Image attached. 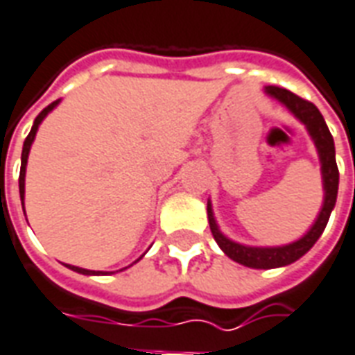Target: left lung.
<instances>
[{
	"instance_id": "1",
	"label": "left lung",
	"mask_w": 355,
	"mask_h": 355,
	"mask_svg": "<svg viewBox=\"0 0 355 355\" xmlns=\"http://www.w3.org/2000/svg\"><path fill=\"white\" fill-rule=\"evenodd\" d=\"M265 92L270 98H274L276 102H280L286 110H289V113L297 121H301L306 126L310 138L314 141L318 157H320V164H322L323 204L312 227L299 240H295L291 244L261 248V245L238 244L229 236H225L223 232L219 231V225H217L216 217H214V209H211V202L208 200L209 229H211V234L216 238L217 245L223 250L227 257H231L232 261H236L240 265L250 266V268H280V266H287L297 259H301L302 255L318 242L322 232L325 231L331 211H333L335 202H337L338 193V168L337 160H335V141H333V136H331L329 128L323 121L320 110L309 100H302L293 92L280 89V87H265Z\"/></svg>"
}]
</instances>
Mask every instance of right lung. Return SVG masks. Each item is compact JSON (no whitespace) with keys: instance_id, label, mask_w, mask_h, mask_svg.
I'll return each instance as SVG.
<instances>
[{"instance_id":"obj_1","label":"right lung","mask_w":355,"mask_h":355,"mask_svg":"<svg viewBox=\"0 0 355 355\" xmlns=\"http://www.w3.org/2000/svg\"><path fill=\"white\" fill-rule=\"evenodd\" d=\"M60 103V100H56V102H53L51 105H46L45 110L41 111L40 115L35 117V121H33V126L32 130H30V134H28V138L24 139V147H22V164H20V178H18V189H20V200H22V209H24V185H26V164H28V155H30V149H32V144L33 139H35V134H37V128H40V124L43 123V119L51 113V111L56 107ZM144 257V255H141ZM139 257V259H141ZM139 259H136L134 263H138ZM68 268H71V270H75V272L79 274H87V276H100V274H107V272H102V270H87V268H79V266H73V265H66ZM121 270H124V268H121Z\"/></svg>"}]
</instances>
